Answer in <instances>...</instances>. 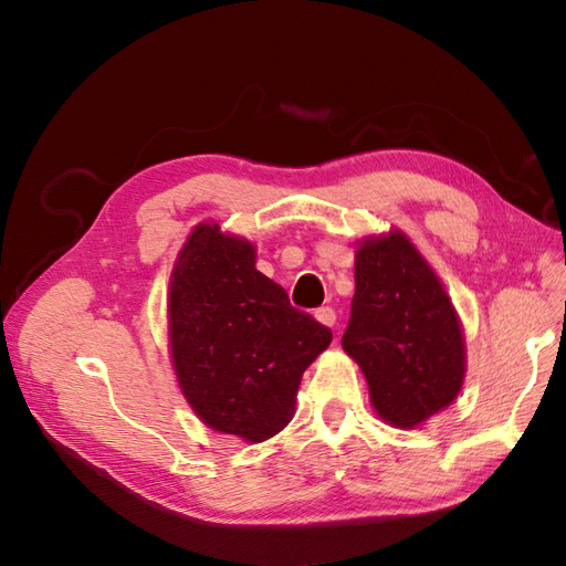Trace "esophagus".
<instances>
[{"label": "esophagus", "mask_w": 566, "mask_h": 566, "mask_svg": "<svg viewBox=\"0 0 566 566\" xmlns=\"http://www.w3.org/2000/svg\"><path fill=\"white\" fill-rule=\"evenodd\" d=\"M315 317H317V322H322V325H327V327L336 325V313H334V308H329V305H322V308H317Z\"/></svg>", "instance_id": "esophagus-1"}]
</instances>
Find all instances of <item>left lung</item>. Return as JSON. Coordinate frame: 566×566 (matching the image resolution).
Masks as SVG:
<instances>
[{"instance_id": "1", "label": "left lung", "mask_w": 566, "mask_h": 566, "mask_svg": "<svg viewBox=\"0 0 566 566\" xmlns=\"http://www.w3.org/2000/svg\"><path fill=\"white\" fill-rule=\"evenodd\" d=\"M342 346L360 365L375 410L394 427L424 422L458 396L464 342L455 308L402 234L358 249Z\"/></svg>"}]
</instances>
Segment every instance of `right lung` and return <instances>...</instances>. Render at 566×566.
<instances>
[{"label":"right lung","instance_id":"1","mask_svg":"<svg viewBox=\"0 0 566 566\" xmlns=\"http://www.w3.org/2000/svg\"><path fill=\"white\" fill-rule=\"evenodd\" d=\"M172 365L189 406L216 431L261 443L294 412L301 377L332 342L255 270L244 239L199 224L170 280Z\"/></svg>","mask_w":566,"mask_h":566}]
</instances>
